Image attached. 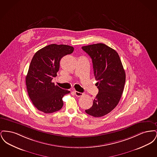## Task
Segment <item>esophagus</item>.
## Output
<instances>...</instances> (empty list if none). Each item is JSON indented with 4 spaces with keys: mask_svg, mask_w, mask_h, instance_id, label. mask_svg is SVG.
Wrapping results in <instances>:
<instances>
[{
    "mask_svg": "<svg viewBox=\"0 0 157 157\" xmlns=\"http://www.w3.org/2000/svg\"><path fill=\"white\" fill-rule=\"evenodd\" d=\"M75 95L78 97H82L83 95V94L81 92H78V91H75Z\"/></svg>",
    "mask_w": 157,
    "mask_h": 157,
    "instance_id": "1",
    "label": "esophagus"
}]
</instances>
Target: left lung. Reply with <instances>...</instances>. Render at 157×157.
I'll list each match as a JSON object with an SVG mask.
<instances>
[{"label":"left lung","mask_w":157,"mask_h":157,"mask_svg":"<svg viewBox=\"0 0 157 157\" xmlns=\"http://www.w3.org/2000/svg\"><path fill=\"white\" fill-rule=\"evenodd\" d=\"M91 58L99 92L90 109L85 110L94 117H103L119 103L125 83V72L120 56L104 44L82 46Z\"/></svg>","instance_id":"obj_1"}]
</instances>
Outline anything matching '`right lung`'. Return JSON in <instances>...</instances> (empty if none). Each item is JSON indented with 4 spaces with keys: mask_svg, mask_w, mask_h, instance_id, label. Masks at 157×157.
I'll return each instance as SVG.
<instances>
[{
    "mask_svg": "<svg viewBox=\"0 0 157 157\" xmlns=\"http://www.w3.org/2000/svg\"><path fill=\"white\" fill-rule=\"evenodd\" d=\"M74 50L69 45L51 44L34 55L26 76V84L30 100L39 111L49 113L62 108V98L70 91L60 88L52 81L57 76L61 58Z\"/></svg>",
    "mask_w": 157,
    "mask_h": 157,
    "instance_id": "1",
    "label": "right lung"
}]
</instances>
